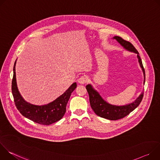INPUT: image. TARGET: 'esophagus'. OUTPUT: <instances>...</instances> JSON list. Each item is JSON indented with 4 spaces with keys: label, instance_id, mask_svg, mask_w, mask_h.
Instances as JSON below:
<instances>
[{
    "label": "esophagus",
    "instance_id": "obj_1",
    "mask_svg": "<svg viewBox=\"0 0 160 160\" xmlns=\"http://www.w3.org/2000/svg\"><path fill=\"white\" fill-rule=\"evenodd\" d=\"M78 82L80 84H84V83L87 82V78L85 76H82V77H81L80 78H78Z\"/></svg>",
    "mask_w": 160,
    "mask_h": 160
}]
</instances>
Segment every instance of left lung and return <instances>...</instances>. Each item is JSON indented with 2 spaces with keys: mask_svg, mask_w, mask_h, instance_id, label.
Wrapping results in <instances>:
<instances>
[{
  "mask_svg": "<svg viewBox=\"0 0 160 160\" xmlns=\"http://www.w3.org/2000/svg\"><path fill=\"white\" fill-rule=\"evenodd\" d=\"M114 39H116L121 45L128 51L133 52L138 54V58L139 60V62L142 68L144 80V83H145V70L142 65V60L141 57L139 56V54L137 49L134 48L133 45L129 42L123 39L122 37L118 36H115L113 37ZM86 89L88 92L89 96V101L90 106L94 111L96 115L100 117L110 120H117L121 118H124L127 116L130 112L133 111L137 107H138L144 96V92L141 93V94L139 96L134 102L127 104L125 106H115L112 105L108 103L106 101H104L100 94L97 92V91L92 87V85L88 84L86 86Z\"/></svg>",
  "mask_w": 160,
  "mask_h": 160,
  "instance_id": "left-lung-1",
  "label": "left lung"
}]
</instances>
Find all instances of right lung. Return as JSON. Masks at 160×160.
I'll return each mask as SVG.
<instances>
[{"label":"right lung","mask_w":160,"mask_h":160,"mask_svg":"<svg viewBox=\"0 0 160 160\" xmlns=\"http://www.w3.org/2000/svg\"><path fill=\"white\" fill-rule=\"evenodd\" d=\"M16 62V61L13 68L12 93L15 105L20 113L30 120L43 125H49L60 120L64 115L67 103L72 92L77 87V83H73L64 93L54 101L45 105H34L25 101L18 89L15 72Z\"/></svg>","instance_id":"obj_1"}]
</instances>
